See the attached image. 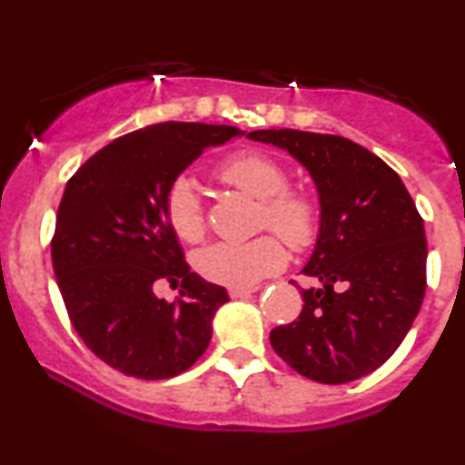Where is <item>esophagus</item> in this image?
<instances>
[{"instance_id": "esophagus-1", "label": "esophagus", "mask_w": 465, "mask_h": 465, "mask_svg": "<svg viewBox=\"0 0 465 465\" xmlns=\"http://www.w3.org/2000/svg\"><path fill=\"white\" fill-rule=\"evenodd\" d=\"M251 292H255L253 288H229L232 300H244V297H251Z\"/></svg>"}]
</instances>
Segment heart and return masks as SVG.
Instances as JSON below:
<instances>
[{
  "label": "heart",
  "instance_id": "heart-1",
  "mask_svg": "<svg viewBox=\"0 0 465 465\" xmlns=\"http://www.w3.org/2000/svg\"><path fill=\"white\" fill-rule=\"evenodd\" d=\"M218 177L233 188L262 201L264 227H271L288 247H311L319 232V205L303 192L286 190L284 165L262 153H238L218 165ZM165 216L170 227L185 242H196L205 232V212L194 183L179 177L165 194ZM286 251L275 236H260L244 242L223 240L196 255V269L205 280L229 288H251L266 275L280 271Z\"/></svg>",
  "mask_w": 465,
  "mask_h": 465
}]
</instances>
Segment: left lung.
Returning a JSON list of instances; mask_svg holds the SVG:
<instances>
[{
  "label": "left lung",
  "mask_w": 465,
  "mask_h": 465,
  "mask_svg": "<svg viewBox=\"0 0 465 465\" xmlns=\"http://www.w3.org/2000/svg\"><path fill=\"white\" fill-rule=\"evenodd\" d=\"M308 170L319 194V236L303 275L297 322L271 345L323 385L359 381L400 348L426 291L424 221L402 179L381 157L339 135L292 129L249 133Z\"/></svg>",
  "instance_id": "left-lung-1"
}]
</instances>
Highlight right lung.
<instances>
[{"instance_id":"add662e5","label":"right lung","mask_w":465,"mask_h":465,"mask_svg":"<svg viewBox=\"0 0 465 465\" xmlns=\"http://www.w3.org/2000/svg\"><path fill=\"white\" fill-rule=\"evenodd\" d=\"M240 135L223 124H151L106 143L69 179L52 264L78 336L114 370L163 381L210 345L214 314L229 295L190 271L165 216V194L205 148ZM162 279L182 284L181 301L153 295Z\"/></svg>"}]
</instances>
